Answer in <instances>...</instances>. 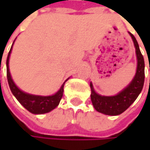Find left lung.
Wrapping results in <instances>:
<instances>
[{"mask_svg":"<svg viewBox=\"0 0 150 150\" xmlns=\"http://www.w3.org/2000/svg\"><path fill=\"white\" fill-rule=\"evenodd\" d=\"M133 40L135 47L137 68L133 80L130 83L120 91L118 94L113 96H102L97 93L93 88V83H90L91 88V101L98 112L116 116L124 112L136 100L138 96L141 93L144 83V60L139 50L138 42L133 34L129 32Z\"/></svg>","mask_w":150,"mask_h":150,"instance_id":"8db88e82","label":"left lung"}]
</instances>
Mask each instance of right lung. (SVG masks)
<instances>
[{
  "mask_svg": "<svg viewBox=\"0 0 150 150\" xmlns=\"http://www.w3.org/2000/svg\"><path fill=\"white\" fill-rule=\"evenodd\" d=\"M14 42H13V44H14ZM13 44L11 47V50H10L8 56H7V59H6V75H7L9 87H10V89L11 91L12 94L16 97V98L18 100V102L22 106L32 113L43 114V113L51 112L52 110L54 109L55 108L58 106L60 100L63 95L64 84L68 80V78L61 86L60 89L53 95H33V94H30V93L23 92L14 83L13 79L11 78V72H10V68H9V59H10L11 53Z\"/></svg>",
  "mask_w": 150,
  "mask_h": 150,
  "instance_id": "add662e5",
  "label": "right lung"
}]
</instances>
